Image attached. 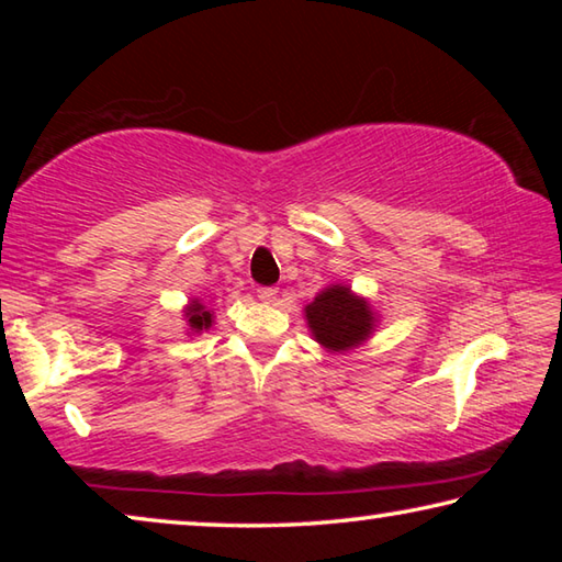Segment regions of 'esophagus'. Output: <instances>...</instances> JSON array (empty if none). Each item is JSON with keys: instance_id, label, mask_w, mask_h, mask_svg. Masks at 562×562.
I'll list each match as a JSON object with an SVG mask.
<instances>
[{"instance_id": "1", "label": "esophagus", "mask_w": 562, "mask_h": 562, "mask_svg": "<svg viewBox=\"0 0 562 562\" xmlns=\"http://www.w3.org/2000/svg\"><path fill=\"white\" fill-rule=\"evenodd\" d=\"M258 297L262 302H274V300H278V288H260L258 290Z\"/></svg>"}]
</instances>
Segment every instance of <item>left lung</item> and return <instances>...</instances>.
Segmentation results:
<instances>
[{"instance_id": "1", "label": "left lung", "mask_w": 562, "mask_h": 562, "mask_svg": "<svg viewBox=\"0 0 562 562\" xmlns=\"http://www.w3.org/2000/svg\"><path fill=\"white\" fill-rule=\"evenodd\" d=\"M304 317L322 347L327 351H349L369 339L376 327L372 304L357 297L347 284H329L307 307Z\"/></svg>"}]
</instances>
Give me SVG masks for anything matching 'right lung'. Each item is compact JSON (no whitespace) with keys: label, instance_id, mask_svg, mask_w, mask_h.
<instances>
[{"label":"right lung","instance_id":"add662e5","mask_svg":"<svg viewBox=\"0 0 562 562\" xmlns=\"http://www.w3.org/2000/svg\"><path fill=\"white\" fill-rule=\"evenodd\" d=\"M186 322H188V327L193 329V331L211 329L213 312L207 310L201 300H190V304L186 307Z\"/></svg>","mask_w":562,"mask_h":562}]
</instances>
